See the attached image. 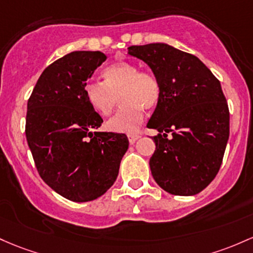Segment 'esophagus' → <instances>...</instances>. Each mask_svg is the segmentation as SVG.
<instances>
[{
	"mask_svg": "<svg viewBox=\"0 0 253 253\" xmlns=\"http://www.w3.org/2000/svg\"><path fill=\"white\" fill-rule=\"evenodd\" d=\"M139 138H140L139 134H128V140L131 144L135 143V141L139 139Z\"/></svg>",
	"mask_w": 253,
	"mask_h": 253,
	"instance_id": "1",
	"label": "esophagus"
}]
</instances>
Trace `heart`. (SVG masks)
I'll list each match as a JSON object with an SVG mask.
<instances>
[{
  "label": "heart",
  "instance_id": "b5f03b06",
  "mask_svg": "<svg viewBox=\"0 0 253 253\" xmlns=\"http://www.w3.org/2000/svg\"><path fill=\"white\" fill-rule=\"evenodd\" d=\"M104 83L85 85L87 103L101 115L113 112L121 97L122 107L107 121V128L116 133H134L144 119V108L152 109L160 101L161 87L157 78L149 71H139L131 62H118L103 71Z\"/></svg>",
  "mask_w": 253,
  "mask_h": 253
}]
</instances>
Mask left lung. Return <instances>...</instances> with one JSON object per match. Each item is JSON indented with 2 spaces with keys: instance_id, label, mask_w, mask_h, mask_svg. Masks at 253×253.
<instances>
[{
  "instance_id": "obj_1",
  "label": "left lung",
  "mask_w": 253,
  "mask_h": 253,
  "mask_svg": "<svg viewBox=\"0 0 253 253\" xmlns=\"http://www.w3.org/2000/svg\"><path fill=\"white\" fill-rule=\"evenodd\" d=\"M127 50L160 83V101L148 122L158 131L149 162L155 181L175 196L199 193L220 170L229 138V110L220 82L198 57L167 43Z\"/></svg>"
}]
</instances>
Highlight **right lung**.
<instances>
[{
	"label": "right lung",
	"instance_id": "1",
	"mask_svg": "<svg viewBox=\"0 0 253 253\" xmlns=\"http://www.w3.org/2000/svg\"><path fill=\"white\" fill-rule=\"evenodd\" d=\"M107 60L101 51H72L41 74L27 102L26 139L42 179L72 202H90L112 187L128 139L93 132L102 118L87 103L86 80Z\"/></svg>",
	"mask_w": 253,
	"mask_h": 253
}]
</instances>
